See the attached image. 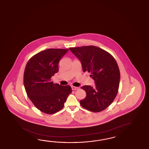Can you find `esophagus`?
Masks as SVG:
<instances>
[{"label":"esophagus","mask_w":149,"mask_h":149,"mask_svg":"<svg viewBox=\"0 0 149 149\" xmlns=\"http://www.w3.org/2000/svg\"><path fill=\"white\" fill-rule=\"evenodd\" d=\"M71 88H72V89L73 90V91H75V90H77V89H78V87H74V86H71Z\"/></svg>","instance_id":"obj_1"}]
</instances>
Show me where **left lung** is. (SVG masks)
<instances>
[{"instance_id":"left-lung-1","label":"left lung","mask_w":149,"mask_h":149,"mask_svg":"<svg viewBox=\"0 0 149 149\" xmlns=\"http://www.w3.org/2000/svg\"><path fill=\"white\" fill-rule=\"evenodd\" d=\"M81 62L84 72L91 73L95 86H84L86 97L80 101L82 107L94 113L107 108L118 93L120 72L115 59L109 53L93 45L70 47Z\"/></svg>"}]
</instances>
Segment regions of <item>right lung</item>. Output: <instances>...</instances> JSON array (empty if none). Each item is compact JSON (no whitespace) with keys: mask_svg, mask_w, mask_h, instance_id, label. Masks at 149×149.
I'll use <instances>...</instances> for the list:
<instances>
[{"mask_svg":"<svg viewBox=\"0 0 149 149\" xmlns=\"http://www.w3.org/2000/svg\"><path fill=\"white\" fill-rule=\"evenodd\" d=\"M69 49H49L38 53L29 59L24 73V85L27 95L36 108L53 114L64 107L72 93L69 85L61 86L51 81L58 71V62Z\"/></svg>","mask_w":149,"mask_h":149,"instance_id":"1","label":"right lung"}]
</instances>
